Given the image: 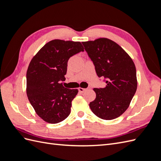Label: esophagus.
Listing matches in <instances>:
<instances>
[{
	"instance_id": "1",
	"label": "esophagus",
	"mask_w": 161,
	"mask_h": 161,
	"mask_svg": "<svg viewBox=\"0 0 161 161\" xmlns=\"http://www.w3.org/2000/svg\"><path fill=\"white\" fill-rule=\"evenodd\" d=\"M86 89H84V88H81V87H79V91L80 92H84Z\"/></svg>"
}]
</instances>
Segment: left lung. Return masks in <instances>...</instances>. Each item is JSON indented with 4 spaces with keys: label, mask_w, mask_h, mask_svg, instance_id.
<instances>
[{
    "label": "left lung",
    "mask_w": 161,
    "mask_h": 161,
    "mask_svg": "<svg viewBox=\"0 0 161 161\" xmlns=\"http://www.w3.org/2000/svg\"><path fill=\"white\" fill-rule=\"evenodd\" d=\"M82 43L93 62L97 75L106 79L104 88L93 89L96 98L90 103V108L101 119L118 118L128 108L137 89L134 63L122 47L109 39Z\"/></svg>",
    "instance_id": "obj_1"
}]
</instances>
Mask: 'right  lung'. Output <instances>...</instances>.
Masks as SVG:
<instances>
[{
  "mask_svg": "<svg viewBox=\"0 0 161 161\" xmlns=\"http://www.w3.org/2000/svg\"><path fill=\"white\" fill-rule=\"evenodd\" d=\"M84 51L80 42L53 40L33 57L27 71V95L36 113L50 124L64 120L70 114L78 89L65 88L68 60Z\"/></svg>",
  "mask_w": 161,
  "mask_h": 161,
  "instance_id": "obj_1",
  "label": "right lung"
}]
</instances>
